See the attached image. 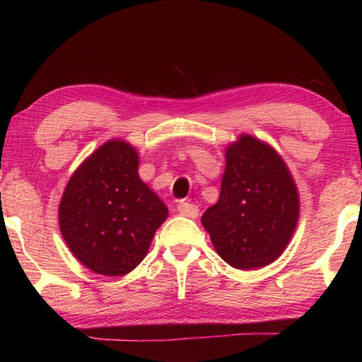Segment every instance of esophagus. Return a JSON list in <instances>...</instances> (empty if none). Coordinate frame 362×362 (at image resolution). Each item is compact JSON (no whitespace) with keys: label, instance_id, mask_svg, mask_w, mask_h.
<instances>
[{"label":"esophagus","instance_id":"esophagus-1","mask_svg":"<svg viewBox=\"0 0 362 362\" xmlns=\"http://www.w3.org/2000/svg\"><path fill=\"white\" fill-rule=\"evenodd\" d=\"M177 211H179L183 217H188V218H196L199 214L198 206L189 203V201H182V203H179V206H177Z\"/></svg>","mask_w":362,"mask_h":362}]
</instances>
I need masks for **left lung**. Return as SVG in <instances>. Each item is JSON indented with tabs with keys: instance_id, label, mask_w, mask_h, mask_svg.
<instances>
[{
	"instance_id": "left-lung-1",
	"label": "left lung",
	"mask_w": 362,
	"mask_h": 362,
	"mask_svg": "<svg viewBox=\"0 0 362 362\" xmlns=\"http://www.w3.org/2000/svg\"><path fill=\"white\" fill-rule=\"evenodd\" d=\"M218 201L201 217L217 254L238 269L265 267L283 254L298 220V193L272 146L250 136L226 148Z\"/></svg>"
}]
</instances>
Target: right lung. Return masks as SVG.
Wrapping results in <instances>:
<instances>
[{
  "mask_svg": "<svg viewBox=\"0 0 362 362\" xmlns=\"http://www.w3.org/2000/svg\"><path fill=\"white\" fill-rule=\"evenodd\" d=\"M134 146L110 140L79 166L60 201V233L93 272L122 276L148 252L168 207L140 180Z\"/></svg>",
  "mask_w": 362,
  "mask_h": 362,
  "instance_id": "add662e5",
  "label": "right lung"
}]
</instances>
